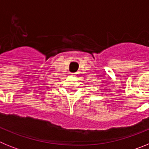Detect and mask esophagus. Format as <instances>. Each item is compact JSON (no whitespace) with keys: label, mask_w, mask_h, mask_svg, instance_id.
I'll return each mask as SVG.
<instances>
[{"label":"esophagus","mask_w":149,"mask_h":149,"mask_svg":"<svg viewBox=\"0 0 149 149\" xmlns=\"http://www.w3.org/2000/svg\"><path fill=\"white\" fill-rule=\"evenodd\" d=\"M77 74H78V73H77V72H76V73H72V76H74V77H76Z\"/></svg>","instance_id":"1"}]
</instances>
